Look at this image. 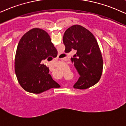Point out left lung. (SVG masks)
<instances>
[{"mask_svg": "<svg viewBox=\"0 0 126 126\" xmlns=\"http://www.w3.org/2000/svg\"><path fill=\"white\" fill-rule=\"evenodd\" d=\"M63 41L65 52H76L71 60L80 77L74 88L86 89L98 82L103 73V61L93 34L84 27L75 25L65 31Z\"/></svg>", "mask_w": 126, "mask_h": 126, "instance_id": "8db88e82", "label": "left lung"}]
</instances>
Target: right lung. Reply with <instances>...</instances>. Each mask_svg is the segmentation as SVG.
Segmentation results:
<instances>
[{"mask_svg": "<svg viewBox=\"0 0 126 126\" xmlns=\"http://www.w3.org/2000/svg\"><path fill=\"white\" fill-rule=\"evenodd\" d=\"M55 53L58 51L44 30L33 28L22 37L16 48L15 71L23 89L39 94L60 86L49 74L48 67L41 64L42 60L52 58Z\"/></svg>", "mask_w": 126, "mask_h": 126, "instance_id": "right-lung-1", "label": "right lung"}]
</instances>
